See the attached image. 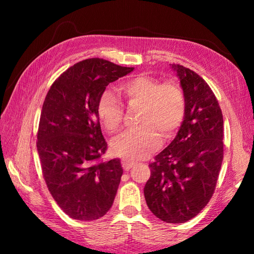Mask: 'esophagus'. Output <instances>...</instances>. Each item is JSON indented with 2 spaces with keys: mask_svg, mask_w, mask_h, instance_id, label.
Segmentation results:
<instances>
[{
  "mask_svg": "<svg viewBox=\"0 0 254 254\" xmlns=\"http://www.w3.org/2000/svg\"><path fill=\"white\" fill-rule=\"evenodd\" d=\"M121 164H122L123 169L126 170V171L130 170V169L132 168V167H133V165H134L133 161L130 160V159H122V160H121Z\"/></svg>",
  "mask_w": 254,
  "mask_h": 254,
  "instance_id": "34e87169",
  "label": "esophagus"
}]
</instances>
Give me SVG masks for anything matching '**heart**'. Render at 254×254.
<instances>
[{
  "instance_id": "obj_1",
  "label": "heart",
  "mask_w": 254,
  "mask_h": 254,
  "mask_svg": "<svg viewBox=\"0 0 254 254\" xmlns=\"http://www.w3.org/2000/svg\"><path fill=\"white\" fill-rule=\"evenodd\" d=\"M119 89L130 104L138 102L144 108L139 119L142 127L117 136L111 143L112 152L128 159L147 157L160 147L161 136L158 130L168 138L181 127L187 110L185 91L174 80L160 83L158 78L148 75H136L123 80ZM97 111L108 132L119 130L123 106L112 90L107 89L101 94Z\"/></svg>"
}]
</instances>
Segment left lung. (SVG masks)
<instances>
[{"mask_svg":"<svg viewBox=\"0 0 254 254\" xmlns=\"http://www.w3.org/2000/svg\"><path fill=\"white\" fill-rule=\"evenodd\" d=\"M187 100L176 137L149 164L144 188L148 208L169 224L186 223L206 206L216 188L224 157V120L218 101L192 69L172 64Z\"/></svg>","mask_w":254,"mask_h":254,"instance_id":"left-lung-1","label":"left lung"}]
</instances>
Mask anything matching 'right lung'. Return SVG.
<instances>
[{"label": "right lung", "instance_id": "add662e5", "mask_svg": "<svg viewBox=\"0 0 254 254\" xmlns=\"http://www.w3.org/2000/svg\"><path fill=\"white\" fill-rule=\"evenodd\" d=\"M133 69L87 59L62 73L46 96L37 149L47 187L71 218L98 219L115 201L123 169L118 158L99 161L107 143L97 107L109 83Z\"/></svg>", "mask_w": 254, "mask_h": 254}]
</instances>
